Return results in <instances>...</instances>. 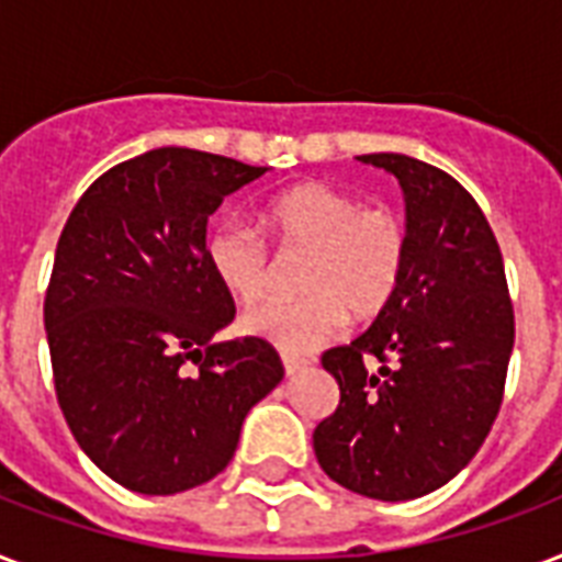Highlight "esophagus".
Returning a JSON list of instances; mask_svg holds the SVG:
<instances>
[{
    "mask_svg": "<svg viewBox=\"0 0 562 562\" xmlns=\"http://www.w3.org/2000/svg\"><path fill=\"white\" fill-rule=\"evenodd\" d=\"M282 368H285V375H297L300 370L306 368V359H297V356H282Z\"/></svg>",
    "mask_w": 562,
    "mask_h": 562,
    "instance_id": "obj_1",
    "label": "esophagus"
}]
</instances>
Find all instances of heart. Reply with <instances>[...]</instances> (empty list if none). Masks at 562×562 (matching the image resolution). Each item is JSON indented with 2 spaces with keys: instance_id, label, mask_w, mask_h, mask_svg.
Returning <instances> with one entry per match:
<instances>
[{
  "instance_id": "b5f03b06",
  "label": "heart",
  "mask_w": 562,
  "mask_h": 562,
  "mask_svg": "<svg viewBox=\"0 0 562 562\" xmlns=\"http://www.w3.org/2000/svg\"><path fill=\"white\" fill-rule=\"evenodd\" d=\"M265 233L282 250L308 254V297L273 300L247 312L241 329L280 352L303 356L341 333L347 312L379 315L400 289L408 265V227L387 206H361L359 194L329 183H300L262 210ZM203 256L221 289L254 306L271 289L262 238L236 221L210 229Z\"/></svg>"
}]
</instances>
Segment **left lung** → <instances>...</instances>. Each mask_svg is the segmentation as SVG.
<instances>
[{
    "label": "left lung",
    "mask_w": 562,
    "mask_h": 562,
    "mask_svg": "<svg viewBox=\"0 0 562 562\" xmlns=\"http://www.w3.org/2000/svg\"><path fill=\"white\" fill-rule=\"evenodd\" d=\"M359 160L400 180L408 265L368 333L324 352L341 402L312 440L341 487L408 502L452 481L496 423L514 303L496 236L452 175L405 154Z\"/></svg>",
    "instance_id": "left-lung-1"
}]
</instances>
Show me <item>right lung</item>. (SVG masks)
<instances>
[{
    "instance_id": "1",
    "label": "right lung",
    "mask_w": 562,
    "mask_h": 562,
    "mask_svg": "<svg viewBox=\"0 0 562 562\" xmlns=\"http://www.w3.org/2000/svg\"><path fill=\"white\" fill-rule=\"evenodd\" d=\"M265 171L154 148L104 171L60 233L43 303L57 405L87 458L134 493L215 479L247 411L282 382L271 344L212 341L236 303L203 256L206 218Z\"/></svg>"
}]
</instances>
